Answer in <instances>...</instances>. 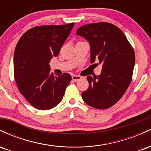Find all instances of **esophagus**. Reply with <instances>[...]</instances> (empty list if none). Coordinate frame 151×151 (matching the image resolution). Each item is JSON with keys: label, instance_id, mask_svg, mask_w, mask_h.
Segmentation results:
<instances>
[{"label": "esophagus", "instance_id": "esophagus-1", "mask_svg": "<svg viewBox=\"0 0 151 151\" xmlns=\"http://www.w3.org/2000/svg\"><path fill=\"white\" fill-rule=\"evenodd\" d=\"M81 79V77L80 76H78V75H72V79L73 81H77L79 80H80Z\"/></svg>", "mask_w": 151, "mask_h": 151}]
</instances>
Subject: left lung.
<instances>
[{"label":"left lung","instance_id":"obj_1","mask_svg":"<svg viewBox=\"0 0 151 151\" xmlns=\"http://www.w3.org/2000/svg\"><path fill=\"white\" fill-rule=\"evenodd\" d=\"M77 35L91 47V63L103 64L99 76H88L89 88L81 93L84 101L98 109L110 108L126 92L132 79L135 52L124 32L111 23L100 22L82 25Z\"/></svg>","mask_w":151,"mask_h":151}]
</instances>
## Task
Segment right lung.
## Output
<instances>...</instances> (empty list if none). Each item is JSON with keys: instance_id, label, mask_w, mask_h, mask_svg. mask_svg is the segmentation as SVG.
<instances>
[{"instance_id": "right-lung-1", "label": "right lung", "mask_w": 151, "mask_h": 151, "mask_svg": "<svg viewBox=\"0 0 151 151\" xmlns=\"http://www.w3.org/2000/svg\"><path fill=\"white\" fill-rule=\"evenodd\" d=\"M74 22L32 27L19 40L14 52V78L19 91L40 110H48L61 102L72 77L50 72V60L58 56Z\"/></svg>"}]
</instances>
